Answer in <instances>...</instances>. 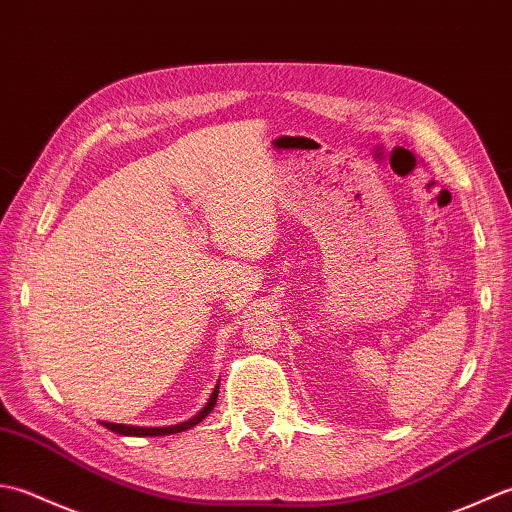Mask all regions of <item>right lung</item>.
Instances as JSON below:
<instances>
[{
	"instance_id": "right-lung-1",
	"label": "right lung",
	"mask_w": 512,
	"mask_h": 512,
	"mask_svg": "<svg viewBox=\"0 0 512 512\" xmlns=\"http://www.w3.org/2000/svg\"><path fill=\"white\" fill-rule=\"evenodd\" d=\"M216 400H218V387L214 389L210 402H207V404L203 406L201 413H196V415L192 417V420H187V422H183V424H174V426H154V429H145V426H128V424H114V422H101V424L106 426V429H110L112 433H119V435H137V437H145V435H148V437L172 435V433H181V431L192 429V426H196L198 422H203L205 417L212 413Z\"/></svg>"
}]
</instances>
